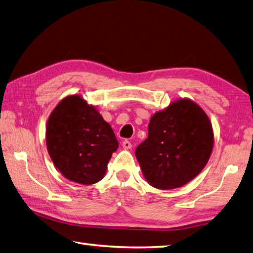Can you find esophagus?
Wrapping results in <instances>:
<instances>
[{"label":"esophagus","instance_id":"1","mask_svg":"<svg viewBox=\"0 0 253 253\" xmlns=\"http://www.w3.org/2000/svg\"><path fill=\"white\" fill-rule=\"evenodd\" d=\"M123 148L124 149H130L131 148V142L129 140H124L123 141Z\"/></svg>","mask_w":253,"mask_h":253}]
</instances>
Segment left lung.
Here are the masks:
<instances>
[{"label": "left lung", "mask_w": 253, "mask_h": 253, "mask_svg": "<svg viewBox=\"0 0 253 253\" xmlns=\"http://www.w3.org/2000/svg\"><path fill=\"white\" fill-rule=\"evenodd\" d=\"M212 148L209 117L198 104L180 98L151 116L148 138L137 147L135 155L150 186L174 189L203 170Z\"/></svg>", "instance_id": "left-lung-1"}]
</instances>
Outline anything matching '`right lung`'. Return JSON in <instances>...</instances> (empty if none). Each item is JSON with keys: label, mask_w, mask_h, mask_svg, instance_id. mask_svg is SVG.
I'll return each instance as SVG.
<instances>
[{"label": "right lung", "mask_w": 253, "mask_h": 253, "mask_svg": "<svg viewBox=\"0 0 253 253\" xmlns=\"http://www.w3.org/2000/svg\"><path fill=\"white\" fill-rule=\"evenodd\" d=\"M46 146L64 177L81 185H93L104 178L118 141L95 106L80 95H70L49 115Z\"/></svg>", "instance_id": "right-lung-1"}]
</instances>
